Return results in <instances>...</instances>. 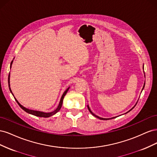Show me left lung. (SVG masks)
Instances as JSON below:
<instances>
[{
	"label": "left lung",
	"instance_id": "8db88e82",
	"mask_svg": "<svg viewBox=\"0 0 157 157\" xmlns=\"http://www.w3.org/2000/svg\"><path fill=\"white\" fill-rule=\"evenodd\" d=\"M145 74V73H144ZM144 87H145V83H144V87H143V88H142V90H144ZM137 103H136V104H137ZM136 105L134 106V107H133L131 109H130V111H128L127 113H128V112H129V111H130L131 110H132V109H134V107H135V106L136 105ZM87 107H88V110H89V111L90 112V113H91V114H92V115H93V116H94V117H97L98 118H99V119H100V120H109V119H111V118H115V117H113V118H101V117H98V116H97V115H95V114H94L92 112V111L91 110H90V107H89V106H88V105H87Z\"/></svg>",
	"mask_w": 157,
	"mask_h": 157
}]
</instances>
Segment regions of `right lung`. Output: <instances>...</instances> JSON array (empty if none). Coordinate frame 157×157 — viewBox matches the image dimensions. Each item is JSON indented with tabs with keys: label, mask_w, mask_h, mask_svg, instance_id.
<instances>
[{
	"label": "right lung",
	"mask_w": 157,
	"mask_h": 157,
	"mask_svg": "<svg viewBox=\"0 0 157 157\" xmlns=\"http://www.w3.org/2000/svg\"><path fill=\"white\" fill-rule=\"evenodd\" d=\"M14 59V58H13ZM12 63H13V60L12 61V62L10 63V69H11V67H12ZM10 73H9V75H8V86H9V90H10V92L12 94V92L11 90V88H10ZM70 87H69L67 90H65V91L64 92V93L63 94L62 96H61V99H60V101L59 103V105L58 106V107H57L55 110L54 111L52 112H50V113H44V112H42V111H35V110H31V109H27L25 107H23V105H21V104L18 102V101L17 100V99L15 98V97H14V98H15L16 102L18 103V105H20V107L23 109V111H25V112H27V113L29 114H31V115H35L36 117H44V118H48V117H50L51 116H53L54 115H55L56 113H58L59 110L60 109L61 107V106H62V103H63V98L65 97V96L66 95V94H67V91L69 90ZM12 95L13 96V94H12Z\"/></svg>",
	"instance_id": "obj_1"
}]
</instances>
